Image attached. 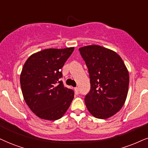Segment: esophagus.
Listing matches in <instances>:
<instances>
[{
    "mask_svg": "<svg viewBox=\"0 0 148 148\" xmlns=\"http://www.w3.org/2000/svg\"><path fill=\"white\" fill-rule=\"evenodd\" d=\"M75 92L76 95H78L79 93V88H78V87H76V88H75Z\"/></svg>",
    "mask_w": 148,
    "mask_h": 148,
    "instance_id": "1",
    "label": "esophagus"
}]
</instances>
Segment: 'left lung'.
<instances>
[{
	"label": "left lung",
	"instance_id": "8db88e82",
	"mask_svg": "<svg viewBox=\"0 0 148 148\" xmlns=\"http://www.w3.org/2000/svg\"><path fill=\"white\" fill-rule=\"evenodd\" d=\"M88 70L90 90L85 97L89 112L106 119L119 112L126 99L129 73L116 52L99 45L79 49Z\"/></svg>",
	"mask_w": 148,
	"mask_h": 148
}]
</instances>
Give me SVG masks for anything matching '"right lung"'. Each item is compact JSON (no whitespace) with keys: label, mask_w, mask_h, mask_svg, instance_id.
Segmentation results:
<instances>
[{"label":"right lung","mask_w":148,"mask_h":148,"mask_svg":"<svg viewBox=\"0 0 148 148\" xmlns=\"http://www.w3.org/2000/svg\"><path fill=\"white\" fill-rule=\"evenodd\" d=\"M74 47L47 49L32 55L23 66L21 86L24 99L36 116L55 121L62 116L70 106L74 91L60 79L61 69Z\"/></svg>","instance_id":"add662e5"}]
</instances>
